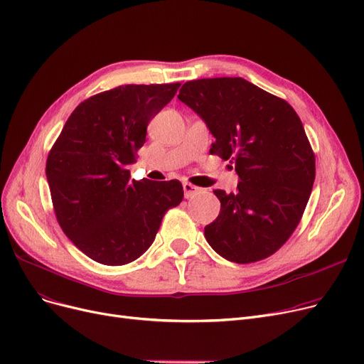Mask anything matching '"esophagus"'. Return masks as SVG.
Returning <instances> with one entry per match:
<instances>
[{
  "label": "esophagus",
  "mask_w": 364,
  "mask_h": 364,
  "mask_svg": "<svg viewBox=\"0 0 364 364\" xmlns=\"http://www.w3.org/2000/svg\"><path fill=\"white\" fill-rule=\"evenodd\" d=\"M183 188H184V198L188 199V198H193L198 192H199V187L191 184V183H183Z\"/></svg>",
  "instance_id": "esophagus-1"
}]
</instances>
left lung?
<instances>
[{
    "instance_id": "1",
    "label": "left lung",
    "mask_w": 364,
    "mask_h": 364,
    "mask_svg": "<svg viewBox=\"0 0 364 364\" xmlns=\"http://www.w3.org/2000/svg\"><path fill=\"white\" fill-rule=\"evenodd\" d=\"M178 100L214 135L210 153L235 164L240 176L235 193L214 191L221 208L205 238L235 263L272 256L297 228L315 180V154L297 113L242 77L187 82Z\"/></svg>"
}]
</instances>
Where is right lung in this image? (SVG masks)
Instances as JSON below:
<instances>
[{
  "instance_id": "obj_1",
  "label": "right lung",
  "mask_w": 364,
  "mask_h": 364,
  "mask_svg": "<svg viewBox=\"0 0 364 364\" xmlns=\"http://www.w3.org/2000/svg\"><path fill=\"white\" fill-rule=\"evenodd\" d=\"M180 83L126 85L75 107L47 156L46 176L60 229L92 260L122 266L153 244L184 192L178 180H131L128 165L147 124Z\"/></svg>"
}]
</instances>
